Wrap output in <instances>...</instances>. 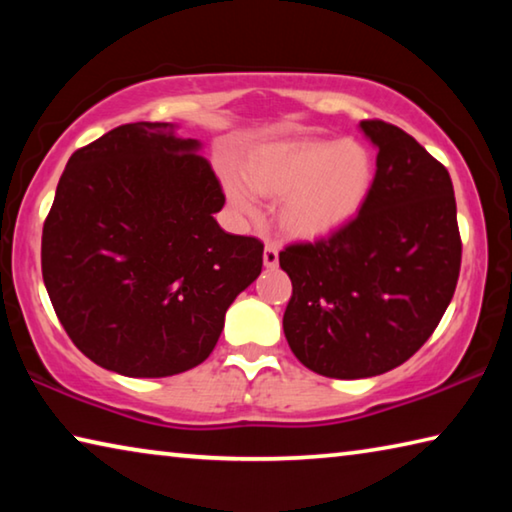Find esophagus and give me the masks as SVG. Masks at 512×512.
I'll use <instances>...</instances> for the list:
<instances>
[{
	"instance_id": "1",
	"label": "esophagus",
	"mask_w": 512,
	"mask_h": 512,
	"mask_svg": "<svg viewBox=\"0 0 512 512\" xmlns=\"http://www.w3.org/2000/svg\"><path fill=\"white\" fill-rule=\"evenodd\" d=\"M277 262H280V248H277L275 244H266L264 246V264L268 268H275Z\"/></svg>"
}]
</instances>
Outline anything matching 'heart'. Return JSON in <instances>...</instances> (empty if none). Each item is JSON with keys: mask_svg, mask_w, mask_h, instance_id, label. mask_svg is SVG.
Listing matches in <instances>:
<instances>
[{"mask_svg": "<svg viewBox=\"0 0 512 512\" xmlns=\"http://www.w3.org/2000/svg\"><path fill=\"white\" fill-rule=\"evenodd\" d=\"M246 183L268 198H284L282 228L314 239L343 228L359 214L375 183V160L352 140H307L257 151L246 167ZM235 210L253 216L255 203L237 180L225 183Z\"/></svg>", "mask_w": 512, "mask_h": 512, "instance_id": "obj_1", "label": "heart"}]
</instances>
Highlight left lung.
Listing matches in <instances>:
<instances>
[{"instance_id": "obj_1", "label": "left lung", "mask_w": 512, "mask_h": 512, "mask_svg": "<svg viewBox=\"0 0 512 512\" xmlns=\"http://www.w3.org/2000/svg\"><path fill=\"white\" fill-rule=\"evenodd\" d=\"M361 131L377 146L368 201L343 228L291 244L282 325L302 366L334 379L402 366L433 334L461 273V232L449 171L409 133L381 119Z\"/></svg>"}]
</instances>
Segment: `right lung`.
Returning <instances> with one entry per match:
<instances>
[{"instance_id":"1","label":"right lung","mask_w":512,"mask_h":512,"mask_svg":"<svg viewBox=\"0 0 512 512\" xmlns=\"http://www.w3.org/2000/svg\"><path fill=\"white\" fill-rule=\"evenodd\" d=\"M198 140L164 121L112 128L74 151L42 228V280L97 366L169 377L210 357L225 311L262 273L264 244L230 235Z\"/></svg>"}]
</instances>
